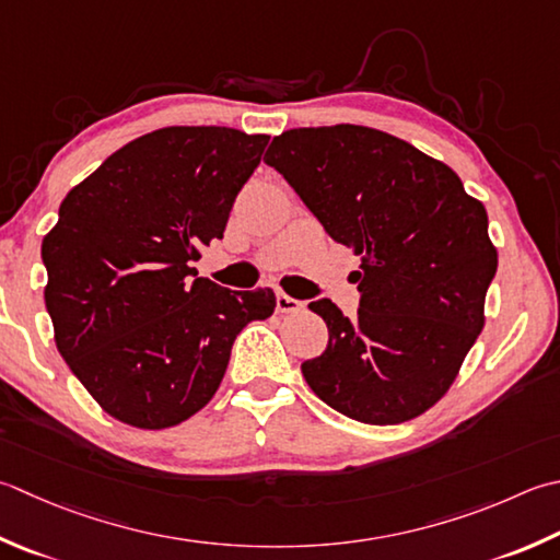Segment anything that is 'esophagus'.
<instances>
[{
	"label": "esophagus",
	"mask_w": 560,
	"mask_h": 560,
	"mask_svg": "<svg viewBox=\"0 0 560 560\" xmlns=\"http://www.w3.org/2000/svg\"><path fill=\"white\" fill-rule=\"evenodd\" d=\"M277 311L279 313H299V311H303V303L291 299L289 293H277Z\"/></svg>",
	"instance_id": "34e87169"
}]
</instances>
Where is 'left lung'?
<instances>
[{"mask_svg": "<svg viewBox=\"0 0 560 560\" xmlns=\"http://www.w3.org/2000/svg\"><path fill=\"white\" fill-rule=\"evenodd\" d=\"M265 162L364 259L354 317L327 299L311 303L330 342L303 361V378L352 420L418 418L446 396L486 325L498 271L486 206L448 164L366 126L287 130Z\"/></svg>", "mask_w": 560, "mask_h": 560, "instance_id": "8db88e82", "label": "left lung"}]
</instances>
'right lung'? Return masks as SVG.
<instances>
[{"mask_svg": "<svg viewBox=\"0 0 560 560\" xmlns=\"http://www.w3.org/2000/svg\"><path fill=\"white\" fill-rule=\"evenodd\" d=\"M269 136L170 126L130 140L70 189L43 237L55 345L118 422L167 430L215 396L235 337L277 308L269 289L191 279L221 240Z\"/></svg>", "mask_w": 560, "mask_h": 560, "instance_id": "1", "label": "right lung"}]
</instances>
